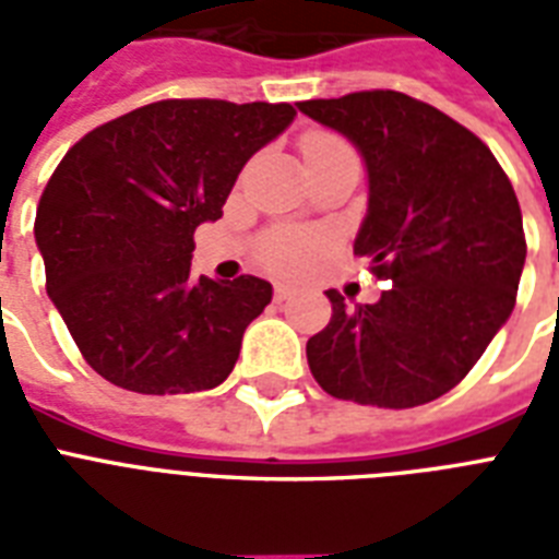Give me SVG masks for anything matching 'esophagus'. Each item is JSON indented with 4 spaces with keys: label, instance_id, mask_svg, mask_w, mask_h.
<instances>
[{
    "label": "esophagus",
    "instance_id": "esophagus-1",
    "mask_svg": "<svg viewBox=\"0 0 559 559\" xmlns=\"http://www.w3.org/2000/svg\"><path fill=\"white\" fill-rule=\"evenodd\" d=\"M293 293H296V287H293V284H275V301H287Z\"/></svg>",
    "mask_w": 559,
    "mask_h": 559
}]
</instances>
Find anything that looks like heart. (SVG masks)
I'll return each mask as SVG.
<instances>
[{
  "mask_svg": "<svg viewBox=\"0 0 559 559\" xmlns=\"http://www.w3.org/2000/svg\"><path fill=\"white\" fill-rule=\"evenodd\" d=\"M348 144L336 139L331 133H310L301 142V153H305V162L322 156V153L342 151ZM319 252V243L313 237L307 235H293V231H281V235L266 237L261 243V261L275 272H298L305 270L307 263L313 261V254Z\"/></svg>",
  "mask_w": 559,
  "mask_h": 559,
  "instance_id": "b5f03b06",
  "label": "heart"
}]
</instances>
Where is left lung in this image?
I'll use <instances>...</instances> for the list:
<instances>
[{"label":"left lung","mask_w":559,"mask_h":559,"mask_svg":"<svg viewBox=\"0 0 559 559\" xmlns=\"http://www.w3.org/2000/svg\"><path fill=\"white\" fill-rule=\"evenodd\" d=\"M298 109L342 133L368 174L354 254L389 281L380 301L345 305L307 340L328 394L412 408L455 389L513 313L525 235L511 179L478 135L403 92H350Z\"/></svg>","instance_id":"obj_1"}]
</instances>
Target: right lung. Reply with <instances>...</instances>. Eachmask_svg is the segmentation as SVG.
I'll return each mask as SVG.
<instances>
[{"label":"right lung","instance_id":"right-lung-1","mask_svg":"<svg viewBox=\"0 0 559 559\" xmlns=\"http://www.w3.org/2000/svg\"><path fill=\"white\" fill-rule=\"evenodd\" d=\"M296 118L289 104L156 100L86 133L48 179L34 237L83 359L139 394L226 380L272 284L193 278V231Z\"/></svg>","mask_w":559,"mask_h":559}]
</instances>
